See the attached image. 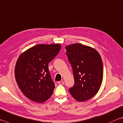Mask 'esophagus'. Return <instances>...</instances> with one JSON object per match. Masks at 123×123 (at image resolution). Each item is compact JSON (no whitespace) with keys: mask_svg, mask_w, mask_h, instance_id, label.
I'll list each match as a JSON object with an SVG mask.
<instances>
[{"mask_svg":"<svg viewBox=\"0 0 123 123\" xmlns=\"http://www.w3.org/2000/svg\"><path fill=\"white\" fill-rule=\"evenodd\" d=\"M58 84H59V85H63L64 84V83L63 81H59V82H58Z\"/></svg>","mask_w":123,"mask_h":123,"instance_id":"1","label":"esophagus"}]
</instances>
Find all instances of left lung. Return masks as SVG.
I'll list each match as a JSON object with an SVG mask.
<instances>
[{"label": "left lung", "mask_w": 123, "mask_h": 123, "mask_svg": "<svg viewBox=\"0 0 123 123\" xmlns=\"http://www.w3.org/2000/svg\"><path fill=\"white\" fill-rule=\"evenodd\" d=\"M65 48L75 81L69 92L78 101H86L96 94L102 84L103 66L101 57L95 49L79 43Z\"/></svg>", "instance_id": "8db88e82"}]
</instances>
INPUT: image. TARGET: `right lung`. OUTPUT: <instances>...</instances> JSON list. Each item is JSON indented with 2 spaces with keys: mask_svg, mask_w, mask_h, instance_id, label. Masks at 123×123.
<instances>
[{
  "mask_svg": "<svg viewBox=\"0 0 123 123\" xmlns=\"http://www.w3.org/2000/svg\"><path fill=\"white\" fill-rule=\"evenodd\" d=\"M59 44H38L21 54L15 67V77L24 95L31 100L42 103L52 96L55 84L48 63L59 53Z\"/></svg>",
  "mask_w": 123,
  "mask_h": 123,
  "instance_id": "obj_1",
  "label": "right lung"
}]
</instances>
